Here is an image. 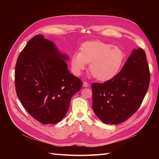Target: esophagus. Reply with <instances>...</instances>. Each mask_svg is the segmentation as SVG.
<instances>
[{"mask_svg": "<svg viewBox=\"0 0 159 159\" xmlns=\"http://www.w3.org/2000/svg\"><path fill=\"white\" fill-rule=\"evenodd\" d=\"M83 85H84V88H88V87H89V84L88 82H86V81H84Z\"/></svg>", "mask_w": 159, "mask_h": 159, "instance_id": "esophagus-1", "label": "esophagus"}]
</instances>
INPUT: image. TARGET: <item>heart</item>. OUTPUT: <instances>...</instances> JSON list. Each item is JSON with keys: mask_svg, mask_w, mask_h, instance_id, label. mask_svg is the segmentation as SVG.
Returning a JSON list of instances; mask_svg holds the SVG:
<instances>
[{"mask_svg": "<svg viewBox=\"0 0 159 159\" xmlns=\"http://www.w3.org/2000/svg\"><path fill=\"white\" fill-rule=\"evenodd\" d=\"M121 48L100 40L86 42L81 46L80 53L71 57V68L80 74L89 63V72L95 79L107 81L116 76L125 60Z\"/></svg>", "mask_w": 159, "mask_h": 159, "instance_id": "1", "label": "heart"}]
</instances>
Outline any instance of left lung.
<instances>
[{
	"instance_id": "8db88e82",
	"label": "left lung",
	"mask_w": 159,
	"mask_h": 159,
	"mask_svg": "<svg viewBox=\"0 0 159 159\" xmlns=\"http://www.w3.org/2000/svg\"><path fill=\"white\" fill-rule=\"evenodd\" d=\"M150 82L145 51L134 50L121 71L103 84L93 83L92 108L105 124H119L135 113L143 102Z\"/></svg>"
}]
</instances>
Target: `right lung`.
<instances>
[{
    "label": "right lung",
    "mask_w": 159,
    "mask_h": 159,
    "mask_svg": "<svg viewBox=\"0 0 159 159\" xmlns=\"http://www.w3.org/2000/svg\"><path fill=\"white\" fill-rule=\"evenodd\" d=\"M52 41L36 35L19 54L15 67L16 94L31 116L42 124H56L64 117L72 96L82 81L72 75Z\"/></svg>",
    "instance_id": "1"
}]
</instances>
